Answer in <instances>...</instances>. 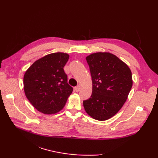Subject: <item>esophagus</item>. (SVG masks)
Returning a JSON list of instances; mask_svg holds the SVG:
<instances>
[{"label": "esophagus", "instance_id": "1", "mask_svg": "<svg viewBox=\"0 0 158 158\" xmlns=\"http://www.w3.org/2000/svg\"><path fill=\"white\" fill-rule=\"evenodd\" d=\"M80 89H81V86H80L79 85H78L77 86L75 87V91H76L77 92H79Z\"/></svg>", "mask_w": 158, "mask_h": 158}]
</instances>
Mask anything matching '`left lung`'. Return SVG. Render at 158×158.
<instances>
[{
    "label": "left lung",
    "mask_w": 158,
    "mask_h": 158,
    "mask_svg": "<svg viewBox=\"0 0 158 158\" xmlns=\"http://www.w3.org/2000/svg\"><path fill=\"white\" fill-rule=\"evenodd\" d=\"M92 80L90 98L83 100L86 113L105 121L114 116L126 101L132 86L130 68L115 55L94 53L86 57Z\"/></svg>",
    "instance_id": "1"
}]
</instances>
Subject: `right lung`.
Segmentation results:
<instances>
[{"label":"right lung","instance_id":"obj_1","mask_svg":"<svg viewBox=\"0 0 158 158\" xmlns=\"http://www.w3.org/2000/svg\"><path fill=\"white\" fill-rule=\"evenodd\" d=\"M69 55L53 53L36 60L26 70L23 87L26 98L39 111L54 114L63 109L73 88L64 66Z\"/></svg>","mask_w":158,"mask_h":158}]
</instances>
